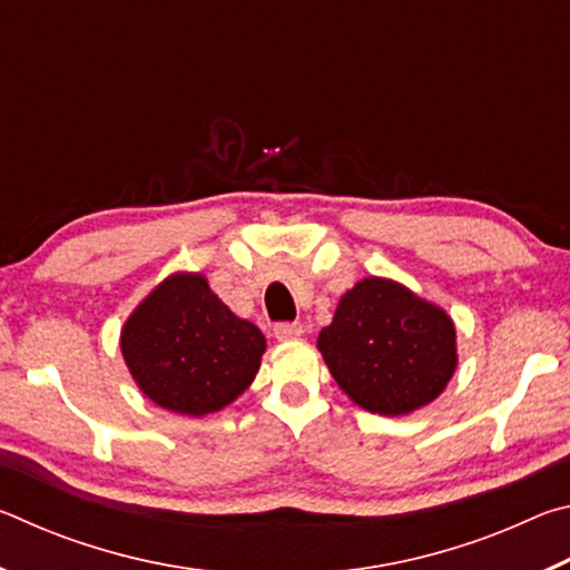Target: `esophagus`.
Segmentation results:
<instances>
[{
    "instance_id": "1",
    "label": "esophagus",
    "mask_w": 570,
    "mask_h": 570,
    "mask_svg": "<svg viewBox=\"0 0 570 570\" xmlns=\"http://www.w3.org/2000/svg\"><path fill=\"white\" fill-rule=\"evenodd\" d=\"M302 334H304V326L302 324L284 322V324H276L274 326V336H276L278 342H296V340H302Z\"/></svg>"
}]
</instances>
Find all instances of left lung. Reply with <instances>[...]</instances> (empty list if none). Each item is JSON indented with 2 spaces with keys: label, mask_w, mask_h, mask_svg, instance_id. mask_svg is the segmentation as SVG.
I'll list each match as a JSON object with an SVG mask.
<instances>
[{
  "label": "left lung",
  "mask_w": 570,
  "mask_h": 570,
  "mask_svg": "<svg viewBox=\"0 0 570 570\" xmlns=\"http://www.w3.org/2000/svg\"><path fill=\"white\" fill-rule=\"evenodd\" d=\"M316 346L346 397L387 417L438 400L458 370V332L445 308L382 276L342 294Z\"/></svg>",
  "instance_id": "8db88e82"
}]
</instances>
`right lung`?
Wrapping results in <instances>:
<instances>
[{"label":"right lung","instance_id":"obj_1","mask_svg":"<svg viewBox=\"0 0 570 570\" xmlns=\"http://www.w3.org/2000/svg\"><path fill=\"white\" fill-rule=\"evenodd\" d=\"M120 352L135 384L158 407L206 417L254 382L266 340L196 272H176L132 308Z\"/></svg>","mask_w":570,"mask_h":570}]
</instances>
